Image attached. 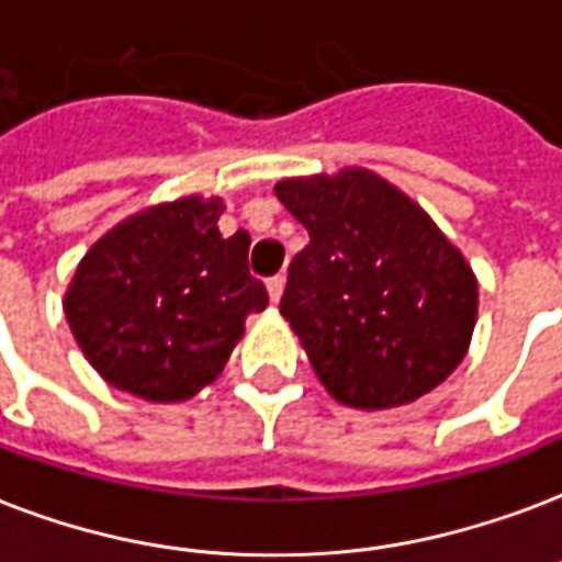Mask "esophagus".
<instances>
[{
    "label": "esophagus",
    "mask_w": 562,
    "mask_h": 562,
    "mask_svg": "<svg viewBox=\"0 0 562 562\" xmlns=\"http://www.w3.org/2000/svg\"><path fill=\"white\" fill-rule=\"evenodd\" d=\"M282 289H285V277H282V273H277V277H271V280H268V294H271L273 303H280Z\"/></svg>",
    "instance_id": "esophagus-1"
}]
</instances>
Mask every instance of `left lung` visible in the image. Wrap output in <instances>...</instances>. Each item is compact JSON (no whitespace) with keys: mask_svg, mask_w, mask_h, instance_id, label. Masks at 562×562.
Here are the masks:
<instances>
[{"mask_svg":"<svg viewBox=\"0 0 562 562\" xmlns=\"http://www.w3.org/2000/svg\"><path fill=\"white\" fill-rule=\"evenodd\" d=\"M310 233L280 300L315 374L357 409L409 404L469 350L477 280L439 226L371 170L282 179Z\"/></svg>","mask_w":562,"mask_h":562,"instance_id":"obj_1","label":"left lung"}]
</instances>
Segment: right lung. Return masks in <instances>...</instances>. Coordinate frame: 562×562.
<instances>
[{
	"mask_svg": "<svg viewBox=\"0 0 562 562\" xmlns=\"http://www.w3.org/2000/svg\"><path fill=\"white\" fill-rule=\"evenodd\" d=\"M224 203L186 196L102 235L81 259L64 312L85 357L111 385L144 401H182L212 383L268 306L247 268L250 235L224 238Z\"/></svg>",
	"mask_w": 562,
	"mask_h": 562,
	"instance_id": "1",
	"label": "right lung"
}]
</instances>
